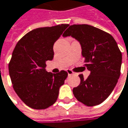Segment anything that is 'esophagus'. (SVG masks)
Segmentation results:
<instances>
[{
  "mask_svg": "<svg viewBox=\"0 0 128 128\" xmlns=\"http://www.w3.org/2000/svg\"><path fill=\"white\" fill-rule=\"evenodd\" d=\"M66 72H67V73H68V76H72V75H73L74 74V72L71 70H66Z\"/></svg>",
  "mask_w": 128,
  "mask_h": 128,
  "instance_id": "1",
  "label": "esophagus"
}]
</instances>
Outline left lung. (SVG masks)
I'll return each instance as SVG.
<instances>
[{"mask_svg": "<svg viewBox=\"0 0 128 128\" xmlns=\"http://www.w3.org/2000/svg\"><path fill=\"white\" fill-rule=\"evenodd\" d=\"M75 38L80 44L85 66L90 71L86 79L79 75L80 83L73 88L76 98L87 106H94L107 98L120 76L122 52L108 33L89 25L70 26L63 36Z\"/></svg>", "mask_w": 128, "mask_h": 128, "instance_id": "left-lung-1", "label": "left lung"}]
</instances>
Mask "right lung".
<instances>
[{
	"instance_id": "obj_1",
	"label": "right lung",
	"mask_w": 128,
	"mask_h": 128,
	"mask_svg": "<svg viewBox=\"0 0 128 128\" xmlns=\"http://www.w3.org/2000/svg\"><path fill=\"white\" fill-rule=\"evenodd\" d=\"M68 24L38 28L18 42L8 64L13 88L18 97L30 108L45 109L56 101L59 88L68 73L48 72L46 62L53 58V44Z\"/></svg>"
}]
</instances>
